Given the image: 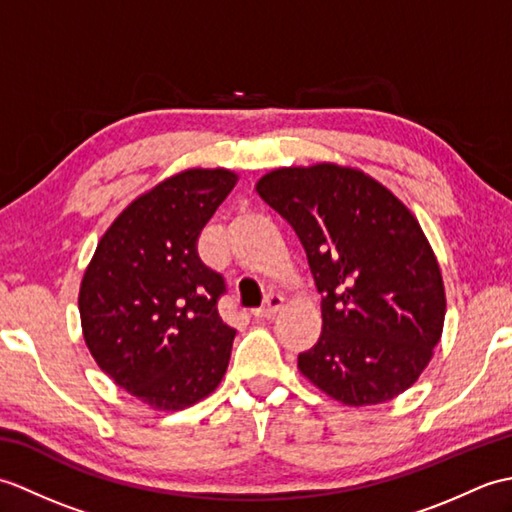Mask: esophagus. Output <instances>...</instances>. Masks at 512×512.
Wrapping results in <instances>:
<instances>
[{"label": "esophagus", "mask_w": 512, "mask_h": 512, "mask_svg": "<svg viewBox=\"0 0 512 512\" xmlns=\"http://www.w3.org/2000/svg\"><path fill=\"white\" fill-rule=\"evenodd\" d=\"M281 306H284V297H281L279 292H270L264 306L257 308L253 314H255L257 319H270V317H275V314L281 310Z\"/></svg>", "instance_id": "34e87169"}]
</instances>
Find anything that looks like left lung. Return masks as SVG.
<instances>
[{
	"mask_svg": "<svg viewBox=\"0 0 512 512\" xmlns=\"http://www.w3.org/2000/svg\"><path fill=\"white\" fill-rule=\"evenodd\" d=\"M295 228L323 295V330L297 367L347 407L394 400L433 358L447 295L427 235L365 171L336 162L279 167L255 184Z\"/></svg>",
	"mask_w": 512,
	"mask_h": 512,
	"instance_id": "8db88e82",
	"label": "left lung"
}]
</instances>
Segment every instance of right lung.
<instances>
[{"mask_svg":"<svg viewBox=\"0 0 512 512\" xmlns=\"http://www.w3.org/2000/svg\"><path fill=\"white\" fill-rule=\"evenodd\" d=\"M237 180L224 167L160 180L118 213L83 273L85 345L118 387L156 411L195 405L226 374L235 328L217 314L224 279L195 244Z\"/></svg>","mask_w":512,"mask_h":512,"instance_id":"1","label":"right lung"}]
</instances>
